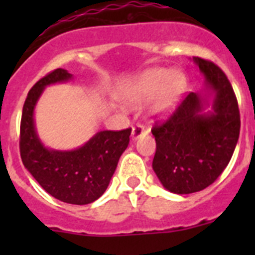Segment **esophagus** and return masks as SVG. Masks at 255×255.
<instances>
[{
    "mask_svg": "<svg viewBox=\"0 0 255 255\" xmlns=\"http://www.w3.org/2000/svg\"><path fill=\"white\" fill-rule=\"evenodd\" d=\"M147 134V130H145V128H144L143 125H136L132 128V131H131V139L132 140H136V139H139L140 136H143V135Z\"/></svg>",
    "mask_w": 255,
    "mask_h": 255,
    "instance_id": "1",
    "label": "esophagus"
}]
</instances>
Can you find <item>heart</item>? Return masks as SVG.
<instances>
[{
  "label": "heart",
  "instance_id": "heart-1",
  "mask_svg": "<svg viewBox=\"0 0 255 255\" xmlns=\"http://www.w3.org/2000/svg\"><path fill=\"white\" fill-rule=\"evenodd\" d=\"M185 89L186 76L181 70L153 67L139 74L125 88L123 100L130 107H139L153 97L152 112L166 116L177 107Z\"/></svg>",
  "mask_w": 255,
  "mask_h": 255
}]
</instances>
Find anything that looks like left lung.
Masks as SVG:
<instances>
[{"label":"left lung","instance_id":"1","mask_svg":"<svg viewBox=\"0 0 255 255\" xmlns=\"http://www.w3.org/2000/svg\"><path fill=\"white\" fill-rule=\"evenodd\" d=\"M193 61L211 96L191 92L168 120L152 129L153 170L164 189L175 194H190L213 184L229 164L240 134L238 100L227 76L211 61ZM209 96L212 111L204 113Z\"/></svg>","mask_w":255,"mask_h":255}]
</instances>
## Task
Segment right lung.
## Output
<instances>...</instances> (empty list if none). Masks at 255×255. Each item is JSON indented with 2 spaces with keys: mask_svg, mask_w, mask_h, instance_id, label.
Instances as JSON below:
<instances>
[{
  "mask_svg": "<svg viewBox=\"0 0 255 255\" xmlns=\"http://www.w3.org/2000/svg\"><path fill=\"white\" fill-rule=\"evenodd\" d=\"M73 78L65 69L47 74L29 91L20 124V155L26 170L56 199L70 204L93 203L107 189L117 162L128 148L131 129L98 131L73 150L44 147L35 130L34 108L47 85Z\"/></svg>",
  "mask_w": 255,
  "mask_h": 255,
  "instance_id": "add662e5",
  "label": "right lung"
}]
</instances>
